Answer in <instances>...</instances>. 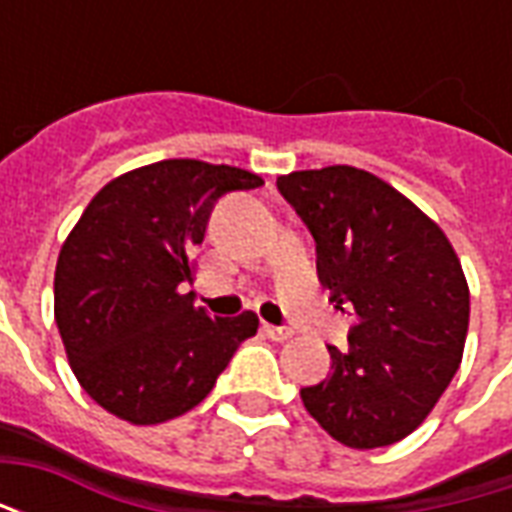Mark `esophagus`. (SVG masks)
Listing matches in <instances>:
<instances>
[{
    "label": "esophagus",
    "instance_id": "esophagus-1",
    "mask_svg": "<svg viewBox=\"0 0 512 512\" xmlns=\"http://www.w3.org/2000/svg\"><path fill=\"white\" fill-rule=\"evenodd\" d=\"M263 332H266L274 343H285V340L293 337V329H288V326H271V323H263Z\"/></svg>",
    "mask_w": 512,
    "mask_h": 512
}]
</instances>
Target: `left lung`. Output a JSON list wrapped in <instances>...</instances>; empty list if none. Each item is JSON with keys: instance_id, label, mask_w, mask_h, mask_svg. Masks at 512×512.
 <instances>
[{"instance_id": "left-lung-1", "label": "left lung", "mask_w": 512, "mask_h": 512, "mask_svg": "<svg viewBox=\"0 0 512 512\" xmlns=\"http://www.w3.org/2000/svg\"><path fill=\"white\" fill-rule=\"evenodd\" d=\"M315 238L329 301L351 310L348 348L301 400L332 439L373 450L406 439L458 373L469 288L447 235L376 175L323 167L277 178Z\"/></svg>"}]
</instances>
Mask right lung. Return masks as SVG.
I'll return each instance as SVG.
<instances>
[{"mask_svg":"<svg viewBox=\"0 0 512 512\" xmlns=\"http://www.w3.org/2000/svg\"><path fill=\"white\" fill-rule=\"evenodd\" d=\"M255 172L169 158L98 191L62 244L54 318L84 392L131 425H158L202 403L257 315L194 307L191 266L213 205L260 189Z\"/></svg>","mask_w":512,"mask_h":512,"instance_id":"obj_1","label":"right lung"}]
</instances>
